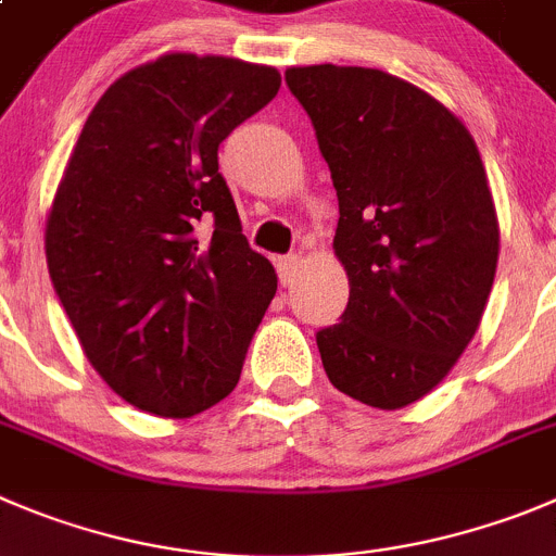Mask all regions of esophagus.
I'll return each mask as SVG.
<instances>
[{"label": "esophagus", "mask_w": 556, "mask_h": 556, "mask_svg": "<svg viewBox=\"0 0 556 556\" xmlns=\"http://www.w3.org/2000/svg\"><path fill=\"white\" fill-rule=\"evenodd\" d=\"M299 254H288V257H279L277 261V274H279V282L288 288V285L295 282V274H299Z\"/></svg>", "instance_id": "34e87169"}]
</instances>
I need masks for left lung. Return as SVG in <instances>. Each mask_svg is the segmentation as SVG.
Listing matches in <instances>:
<instances>
[{
	"label": "left lung",
	"instance_id": "left-lung-1",
	"mask_svg": "<svg viewBox=\"0 0 556 556\" xmlns=\"http://www.w3.org/2000/svg\"><path fill=\"white\" fill-rule=\"evenodd\" d=\"M285 81L340 202L334 254L351 295L315 334L324 370L395 412L453 370L489 304L500 222L480 150L444 103L376 67H288Z\"/></svg>",
	"mask_w": 556,
	"mask_h": 556
}]
</instances>
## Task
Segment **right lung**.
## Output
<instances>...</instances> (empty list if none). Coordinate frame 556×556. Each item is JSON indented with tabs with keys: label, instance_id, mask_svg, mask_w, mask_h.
<instances>
[{
	"label": "right lung",
	"instance_id": "add662e5",
	"mask_svg": "<svg viewBox=\"0 0 556 556\" xmlns=\"http://www.w3.org/2000/svg\"><path fill=\"white\" fill-rule=\"evenodd\" d=\"M277 67L164 54L87 117L46 222L51 282L98 376L155 417L225 401L277 274L241 232L219 144L277 96Z\"/></svg>",
	"mask_w": 556,
	"mask_h": 556
}]
</instances>
